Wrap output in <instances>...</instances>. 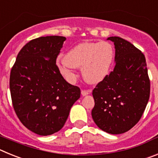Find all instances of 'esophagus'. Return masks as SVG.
<instances>
[{
	"mask_svg": "<svg viewBox=\"0 0 158 158\" xmlns=\"http://www.w3.org/2000/svg\"><path fill=\"white\" fill-rule=\"evenodd\" d=\"M91 90H82L81 91V95L83 96H87V95L90 94L91 93Z\"/></svg>",
	"mask_w": 158,
	"mask_h": 158,
	"instance_id": "34e87169",
	"label": "esophagus"
}]
</instances>
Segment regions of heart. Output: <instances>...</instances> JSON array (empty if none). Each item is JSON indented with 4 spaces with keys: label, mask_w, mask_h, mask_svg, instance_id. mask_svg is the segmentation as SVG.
Instances as JSON below:
<instances>
[{
    "label": "heart",
    "mask_w": 158,
    "mask_h": 158,
    "mask_svg": "<svg viewBox=\"0 0 158 158\" xmlns=\"http://www.w3.org/2000/svg\"><path fill=\"white\" fill-rule=\"evenodd\" d=\"M115 57V50L109 42H83L71 48L58 62V70L69 82L76 77L74 69L81 67L85 81L98 84L108 75Z\"/></svg>",
    "instance_id": "obj_1"
}]
</instances>
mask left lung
Returning <instances> with one entry per match:
<instances>
[{
    "label": "left lung",
    "mask_w": 158,
    "mask_h": 158,
    "mask_svg": "<svg viewBox=\"0 0 158 158\" xmlns=\"http://www.w3.org/2000/svg\"><path fill=\"white\" fill-rule=\"evenodd\" d=\"M107 40L115 45V65L93 89L92 117L102 131L119 135L140 120L150 98V83L144 54L120 37Z\"/></svg>",
    "instance_id": "1"
}]
</instances>
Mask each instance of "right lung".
<instances>
[{
  "instance_id": "obj_1",
  "label": "right lung",
  "mask_w": 158,
  "mask_h": 158,
  "mask_svg": "<svg viewBox=\"0 0 158 158\" xmlns=\"http://www.w3.org/2000/svg\"><path fill=\"white\" fill-rule=\"evenodd\" d=\"M63 36L31 40L18 54L10 73L11 97L20 122L31 131L47 136L63 127L81 90L60 73L56 59Z\"/></svg>"
}]
</instances>
